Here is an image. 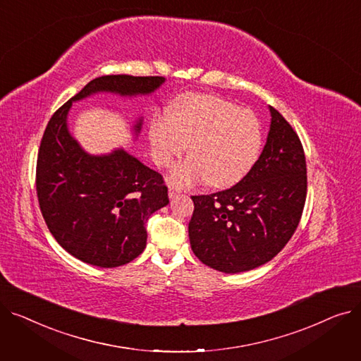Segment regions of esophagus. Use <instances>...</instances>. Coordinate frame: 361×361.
I'll use <instances>...</instances> for the list:
<instances>
[{
  "label": "esophagus",
  "instance_id": "1",
  "mask_svg": "<svg viewBox=\"0 0 361 361\" xmlns=\"http://www.w3.org/2000/svg\"><path fill=\"white\" fill-rule=\"evenodd\" d=\"M181 193V190L180 188H177V187H174V185H169V188H168V196L173 199V197H176V196H178Z\"/></svg>",
  "mask_w": 361,
  "mask_h": 361
}]
</instances>
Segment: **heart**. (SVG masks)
Here are the masks:
<instances>
[{"label":"heart","mask_w":361,"mask_h":361,"mask_svg":"<svg viewBox=\"0 0 361 361\" xmlns=\"http://www.w3.org/2000/svg\"><path fill=\"white\" fill-rule=\"evenodd\" d=\"M191 143L192 157L178 164L169 180L177 185L206 181L222 188L238 183L256 164L263 128L252 111L211 94L180 97L171 116L150 127V145L159 166L173 165Z\"/></svg>","instance_id":"heart-1"}]
</instances>
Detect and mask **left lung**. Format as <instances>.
I'll return each instance as SVG.
<instances>
[{"mask_svg": "<svg viewBox=\"0 0 361 361\" xmlns=\"http://www.w3.org/2000/svg\"><path fill=\"white\" fill-rule=\"evenodd\" d=\"M269 111L268 140L249 173L226 190L192 196V250L219 272L252 271L272 260L293 237L305 207V150L290 123L275 108Z\"/></svg>", "mask_w": 361, "mask_h": 361, "instance_id": "obj_1", "label": "left lung"}]
</instances>
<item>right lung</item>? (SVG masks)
<instances>
[{"label": "right lung", "instance_id": "1", "mask_svg": "<svg viewBox=\"0 0 361 361\" xmlns=\"http://www.w3.org/2000/svg\"><path fill=\"white\" fill-rule=\"evenodd\" d=\"M165 82L161 75H102L54 112L36 162V193L42 216L61 247L99 268H117L146 247V221L169 203L168 187L157 171L116 149L94 157L74 140L67 114L74 101L98 92L121 97L149 94ZM142 120L135 126L140 131Z\"/></svg>", "mask_w": 361, "mask_h": 361}]
</instances>
